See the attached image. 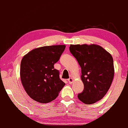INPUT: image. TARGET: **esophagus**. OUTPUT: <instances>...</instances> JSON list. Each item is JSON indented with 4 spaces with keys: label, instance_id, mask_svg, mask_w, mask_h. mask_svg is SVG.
Instances as JSON below:
<instances>
[{
    "label": "esophagus",
    "instance_id": "obj_1",
    "mask_svg": "<svg viewBox=\"0 0 128 128\" xmlns=\"http://www.w3.org/2000/svg\"><path fill=\"white\" fill-rule=\"evenodd\" d=\"M68 80L69 83H70V84H71L72 83V82H73V78H70Z\"/></svg>",
    "mask_w": 128,
    "mask_h": 128
}]
</instances>
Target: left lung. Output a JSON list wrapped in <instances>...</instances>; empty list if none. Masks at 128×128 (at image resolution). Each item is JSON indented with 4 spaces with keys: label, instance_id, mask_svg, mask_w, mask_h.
<instances>
[{
    "label": "left lung",
    "instance_id": "obj_1",
    "mask_svg": "<svg viewBox=\"0 0 128 128\" xmlns=\"http://www.w3.org/2000/svg\"><path fill=\"white\" fill-rule=\"evenodd\" d=\"M70 51L82 68L84 90L78 98L86 104L96 102L106 95L113 80L114 69L112 55L95 44L70 45Z\"/></svg>",
    "mask_w": 128,
    "mask_h": 128
}]
</instances>
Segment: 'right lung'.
Segmentation results:
<instances>
[{"mask_svg": "<svg viewBox=\"0 0 128 128\" xmlns=\"http://www.w3.org/2000/svg\"><path fill=\"white\" fill-rule=\"evenodd\" d=\"M64 45L44 46L34 49L21 62L20 78L25 91L40 103L55 100L65 83L59 78L54 64L64 52Z\"/></svg>", "mask_w": 128, "mask_h": 128, "instance_id": "1", "label": "right lung"}]
</instances>
